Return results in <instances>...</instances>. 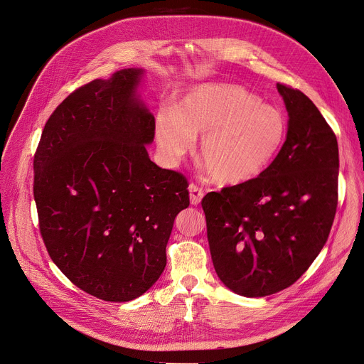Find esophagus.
I'll list each match as a JSON object with an SVG mask.
<instances>
[{"mask_svg":"<svg viewBox=\"0 0 364 364\" xmlns=\"http://www.w3.org/2000/svg\"><path fill=\"white\" fill-rule=\"evenodd\" d=\"M188 191H190V203L194 205V206L199 205L203 199V196H205V190L200 186L191 183L188 186Z\"/></svg>","mask_w":364,"mask_h":364,"instance_id":"esophagus-1","label":"esophagus"}]
</instances>
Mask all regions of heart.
<instances>
[{
	"mask_svg": "<svg viewBox=\"0 0 364 364\" xmlns=\"http://www.w3.org/2000/svg\"><path fill=\"white\" fill-rule=\"evenodd\" d=\"M199 156L220 184L258 177L277 158L287 136V120L274 106L242 87L206 84L187 94L174 112L156 117V141L171 161L184 156L200 136Z\"/></svg>",
	"mask_w": 364,
	"mask_h": 364,
	"instance_id": "obj_1",
	"label": "heart"
}]
</instances>
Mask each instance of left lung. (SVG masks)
<instances>
[{
    "label": "left lung",
    "instance_id": "left-lung-1",
    "mask_svg": "<svg viewBox=\"0 0 364 364\" xmlns=\"http://www.w3.org/2000/svg\"><path fill=\"white\" fill-rule=\"evenodd\" d=\"M286 142L258 177L208 193L202 208L215 270L247 297L291 286L323 248L338 203V144L302 91L277 84Z\"/></svg>",
    "mask_w": 364,
    "mask_h": 364
}]
</instances>
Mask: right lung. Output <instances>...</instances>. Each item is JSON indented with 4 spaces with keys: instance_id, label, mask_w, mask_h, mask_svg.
I'll return each mask as SVG.
<instances>
[{
    "instance_id": "right-lung-1",
    "label": "right lung",
    "mask_w": 364,
    "mask_h": 364,
    "mask_svg": "<svg viewBox=\"0 0 364 364\" xmlns=\"http://www.w3.org/2000/svg\"><path fill=\"white\" fill-rule=\"evenodd\" d=\"M142 70H122L74 92L48 119L33 196L45 247L77 287L107 302L144 294L167 264L188 183L146 152L155 119L135 90Z\"/></svg>"
}]
</instances>
